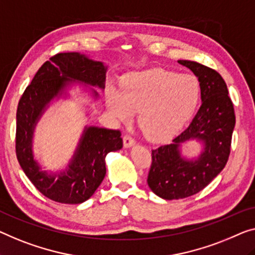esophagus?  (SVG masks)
I'll return each mask as SVG.
<instances>
[{
  "label": "esophagus",
  "instance_id": "obj_1",
  "mask_svg": "<svg viewBox=\"0 0 255 255\" xmlns=\"http://www.w3.org/2000/svg\"><path fill=\"white\" fill-rule=\"evenodd\" d=\"M135 144V139L129 135H125L124 136V146L125 147H130Z\"/></svg>",
  "mask_w": 255,
  "mask_h": 255
}]
</instances>
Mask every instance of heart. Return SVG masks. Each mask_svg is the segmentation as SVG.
I'll return each instance as SVG.
<instances>
[{"label":"heart","instance_id":"heart-1","mask_svg":"<svg viewBox=\"0 0 255 255\" xmlns=\"http://www.w3.org/2000/svg\"><path fill=\"white\" fill-rule=\"evenodd\" d=\"M199 83L190 74L152 68L125 75L110 89L108 105L118 120L128 123L138 112V127L150 140H162L184 126L198 104Z\"/></svg>","mask_w":255,"mask_h":255}]
</instances>
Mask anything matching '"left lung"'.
I'll return each mask as SVG.
<instances>
[{
  "mask_svg": "<svg viewBox=\"0 0 255 255\" xmlns=\"http://www.w3.org/2000/svg\"><path fill=\"white\" fill-rule=\"evenodd\" d=\"M198 78L201 105L189 127L170 144L152 150L147 184L162 199H182L196 195L225 168L236 124L228 88L218 72L197 62L177 60ZM196 139L203 144L197 159L181 157L180 144Z\"/></svg>",
  "mask_w": 255,
  "mask_h": 255,
  "instance_id": "8db88e82",
  "label": "left lung"
}]
</instances>
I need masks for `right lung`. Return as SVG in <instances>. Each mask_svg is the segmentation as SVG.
<instances>
[{
  "label": "right lung",
  "instance_id": "add662e5",
  "mask_svg": "<svg viewBox=\"0 0 255 255\" xmlns=\"http://www.w3.org/2000/svg\"><path fill=\"white\" fill-rule=\"evenodd\" d=\"M106 70L103 62L80 52L57 54L39 68L18 103L16 154L19 165L34 187L57 203L81 204L94 195L105 177L106 154L123 147L121 132L86 127L67 168L49 174L34 159V129L50 102L62 96L67 87L80 82L104 89ZM91 91L98 97L96 91Z\"/></svg>",
  "mask_w": 255,
  "mask_h": 255
}]
</instances>
